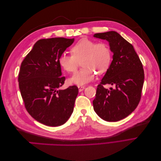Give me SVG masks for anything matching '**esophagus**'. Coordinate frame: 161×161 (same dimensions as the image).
Instances as JSON below:
<instances>
[{
    "label": "esophagus",
    "instance_id": "esophagus-1",
    "mask_svg": "<svg viewBox=\"0 0 161 161\" xmlns=\"http://www.w3.org/2000/svg\"><path fill=\"white\" fill-rule=\"evenodd\" d=\"M78 88H79V92H81V91H83V90L85 89V86L79 85V86H78Z\"/></svg>",
    "mask_w": 161,
    "mask_h": 161
}]
</instances>
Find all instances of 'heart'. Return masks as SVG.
<instances>
[{
    "instance_id": "1",
    "label": "heart",
    "mask_w": 161,
    "mask_h": 161,
    "mask_svg": "<svg viewBox=\"0 0 161 161\" xmlns=\"http://www.w3.org/2000/svg\"><path fill=\"white\" fill-rule=\"evenodd\" d=\"M72 55L63 53L59 58L62 69L68 72H74L77 69L79 62L83 67L75 72L70 79V82L77 85H84L94 79L95 71L99 74L109 69L111 62V52L105 42L97 43L95 40L84 38L71 48Z\"/></svg>"
}]
</instances>
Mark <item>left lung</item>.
Returning a JSON list of instances; mask_svg holds the SVG:
<instances>
[{
    "label": "left lung",
    "instance_id": "8db88e82",
    "mask_svg": "<svg viewBox=\"0 0 161 161\" xmlns=\"http://www.w3.org/2000/svg\"><path fill=\"white\" fill-rule=\"evenodd\" d=\"M94 37L109 42L113 60L97 86L93 109L101 119L118 121L128 116L138 106L144 84L143 66L133 46L114 31L95 33ZM109 84L114 88L105 89Z\"/></svg>",
    "mask_w": 161,
    "mask_h": 161
}]
</instances>
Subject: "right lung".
Instances as JSON below:
<instances>
[{
    "mask_svg": "<svg viewBox=\"0 0 161 161\" xmlns=\"http://www.w3.org/2000/svg\"><path fill=\"white\" fill-rule=\"evenodd\" d=\"M75 39H42L21 63L19 86L28 113L48 126L65 124L74 110L79 93L76 86L60 89L64 84L59 58Z\"/></svg>",
    "mask_w": 161,
    "mask_h": 161,
    "instance_id": "right-lung-1",
    "label": "right lung"
}]
</instances>
